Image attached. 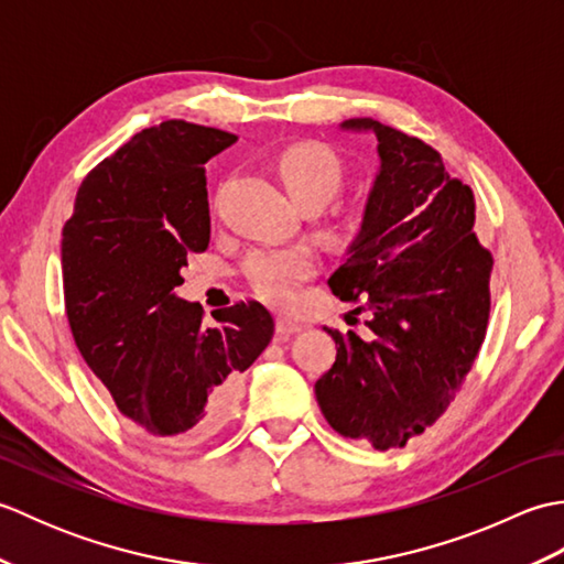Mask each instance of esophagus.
Returning a JSON list of instances; mask_svg holds the SVG:
<instances>
[{
    "label": "esophagus",
    "instance_id": "esophagus-1",
    "mask_svg": "<svg viewBox=\"0 0 564 564\" xmlns=\"http://www.w3.org/2000/svg\"><path fill=\"white\" fill-rule=\"evenodd\" d=\"M297 332H303V325H297V322H293V319H289V317H279L275 319V334H279V337H293V334H297Z\"/></svg>",
    "mask_w": 564,
    "mask_h": 564
}]
</instances>
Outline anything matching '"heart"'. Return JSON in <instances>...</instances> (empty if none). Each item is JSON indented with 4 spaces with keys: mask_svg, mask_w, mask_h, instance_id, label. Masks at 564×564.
Listing matches in <instances>:
<instances>
[{
    "mask_svg": "<svg viewBox=\"0 0 564 564\" xmlns=\"http://www.w3.org/2000/svg\"><path fill=\"white\" fill-rule=\"evenodd\" d=\"M281 174L291 194L310 206H325L327 200L339 194L344 184V166L337 154L325 145H295L283 152ZM361 230V220L346 223L344 235H356ZM319 267V254L315 245L293 242V245H267L251 251L245 259L242 273L263 301L273 305H289L297 285L305 283Z\"/></svg>",
    "mask_w": 564,
    "mask_h": 564,
    "instance_id": "obj_1",
    "label": "heart"
}]
</instances>
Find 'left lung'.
Masks as SVG:
<instances>
[{"label": "left lung", "instance_id": "obj_1", "mask_svg": "<svg viewBox=\"0 0 564 564\" xmlns=\"http://www.w3.org/2000/svg\"><path fill=\"white\" fill-rule=\"evenodd\" d=\"M341 128L378 138L361 232L329 279L341 301H364L370 334L325 327L337 361L315 394L341 436L402 448L446 412L480 354L495 261L473 232V188L434 148L373 118Z\"/></svg>", "mask_w": 564, "mask_h": 564}]
</instances>
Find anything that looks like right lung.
Wrapping results in <instances>:
<instances>
[{
  "label": "right lung",
  "mask_w": 564,
  "mask_h": 564,
  "mask_svg": "<svg viewBox=\"0 0 564 564\" xmlns=\"http://www.w3.org/2000/svg\"><path fill=\"white\" fill-rule=\"evenodd\" d=\"M237 135L186 121L140 130L84 176L63 227L72 337L121 414L164 448L227 424L239 376L273 337L259 303L215 310L176 295L188 254L206 251V162Z\"/></svg>",
  "instance_id": "add662e5"
}]
</instances>
